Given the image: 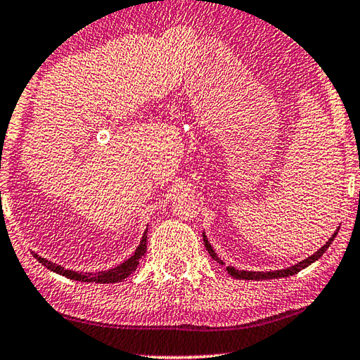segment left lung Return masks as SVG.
<instances>
[{"instance_id": "8db88e82", "label": "left lung", "mask_w": 360, "mask_h": 360, "mask_svg": "<svg viewBox=\"0 0 360 360\" xmlns=\"http://www.w3.org/2000/svg\"><path fill=\"white\" fill-rule=\"evenodd\" d=\"M336 234H338V233H335L333 236H331L328 243H326V244L323 245V248H321L320 250L315 252L314 255H310L309 259H305V260H302V262H299V264H297V265H294V266L284 268V270H278V271H266V273H264V271H240V270H236V268H233V266H228L226 270H228L229 275L234 276V278H238V280H271V278H284V276L296 275V273H299L300 270H304V268H305V266H309L310 264H314L315 260H319L320 257L325 254L326 249L330 248V244L333 243V240H335ZM203 243H205V248H207V250H208V254L212 255V259L217 260L218 264H223V262L218 259V255L214 254V250H213V248L210 245V243H208V239H207V236H205V234H203Z\"/></svg>"}]
</instances>
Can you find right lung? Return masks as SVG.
I'll return each mask as SVG.
<instances>
[{"label": "right lung", "mask_w": 360, "mask_h": 360, "mask_svg": "<svg viewBox=\"0 0 360 360\" xmlns=\"http://www.w3.org/2000/svg\"><path fill=\"white\" fill-rule=\"evenodd\" d=\"M146 250H147V231L143 233L141 244H139V248L136 249V252H134V255L131 257V259H127L124 264L117 265L116 268H111V270H108V271H100V273H79V271L66 270V268H63L60 265L51 264V262L41 259V257H39L37 254H34V257L40 262L43 266L50 268V270L55 271V273H60V275L69 278V280L103 284V283H117V281H121V280H124V278H127L134 270H136L137 265H139V260H141V257L143 254H146Z\"/></svg>", "instance_id": "right-lung-1"}]
</instances>
